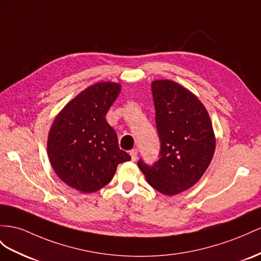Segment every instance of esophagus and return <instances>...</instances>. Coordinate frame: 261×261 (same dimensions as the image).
Listing matches in <instances>:
<instances>
[{
    "instance_id": "obj_1",
    "label": "esophagus",
    "mask_w": 261,
    "mask_h": 261,
    "mask_svg": "<svg viewBox=\"0 0 261 261\" xmlns=\"http://www.w3.org/2000/svg\"><path fill=\"white\" fill-rule=\"evenodd\" d=\"M138 153H139L138 149H133V150L130 151V155H131L132 161H136L137 158H138Z\"/></svg>"
}]
</instances>
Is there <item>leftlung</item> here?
Instances as JSON below:
<instances>
[{"label": "left lung", "instance_id": "left-lung-1", "mask_svg": "<svg viewBox=\"0 0 261 261\" xmlns=\"http://www.w3.org/2000/svg\"><path fill=\"white\" fill-rule=\"evenodd\" d=\"M160 159L153 165L139 160L146 181L164 195H176L196 184L215 152V135L208 112L190 90L172 80L151 85Z\"/></svg>", "mask_w": 261, "mask_h": 261}]
</instances>
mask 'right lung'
I'll return each instance as SVG.
<instances>
[{
	"label": "right lung",
	"mask_w": 261,
	"mask_h": 261,
	"mask_svg": "<svg viewBox=\"0 0 261 261\" xmlns=\"http://www.w3.org/2000/svg\"><path fill=\"white\" fill-rule=\"evenodd\" d=\"M120 90L121 85L109 82L88 87L64 107L50 126V164L63 182L79 192L102 189L118 164L131 160L119 149L117 133L106 120Z\"/></svg>",
	"instance_id": "1"
}]
</instances>
